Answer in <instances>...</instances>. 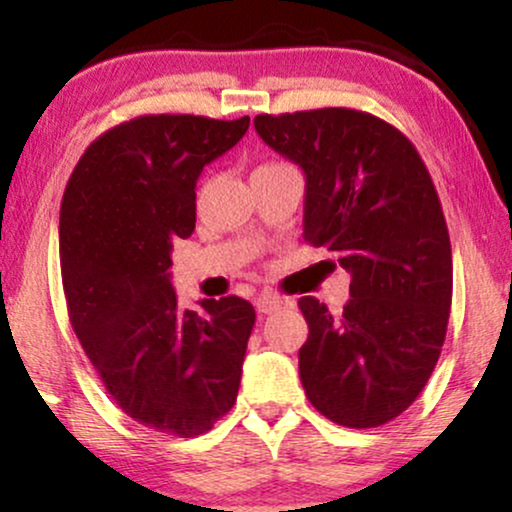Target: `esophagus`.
I'll use <instances>...</instances> for the list:
<instances>
[{"instance_id": "1", "label": "esophagus", "mask_w": 512, "mask_h": 512, "mask_svg": "<svg viewBox=\"0 0 512 512\" xmlns=\"http://www.w3.org/2000/svg\"><path fill=\"white\" fill-rule=\"evenodd\" d=\"M286 305H289V301H286V298H281V296H276V293H262V296L257 298V310H260V313H264V315L276 313V310L286 308Z\"/></svg>"}]
</instances>
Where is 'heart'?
Here are the masks:
<instances>
[{"label": "heart", "mask_w": 512, "mask_h": 512, "mask_svg": "<svg viewBox=\"0 0 512 512\" xmlns=\"http://www.w3.org/2000/svg\"><path fill=\"white\" fill-rule=\"evenodd\" d=\"M269 166H281V163H264V166H260V168H269Z\"/></svg>", "instance_id": "heart-1"}]
</instances>
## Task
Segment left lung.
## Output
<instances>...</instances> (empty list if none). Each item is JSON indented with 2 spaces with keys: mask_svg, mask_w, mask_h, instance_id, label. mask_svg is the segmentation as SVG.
Segmentation results:
<instances>
[{
  "mask_svg": "<svg viewBox=\"0 0 512 512\" xmlns=\"http://www.w3.org/2000/svg\"><path fill=\"white\" fill-rule=\"evenodd\" d=\"M255 129L303 168V238L351 274L339 315L298 301L305 395L339 426H383L421 395L448 332L452 250L431 175L397 127L363 110L257 115Z\"/></svg>",
  "mask_w": 512,
  "mask_h": 512,
  "instance_id": "left-lung-1",
  "label": "left lung"
}]
</instances>
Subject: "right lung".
Masks as SVG:
<instances>
[{
    "label": "right lung",
    "instance_id": "add662e5",
    "mask_svg": "<svg viewBox=\"0 0 512 512\" xmlns=\"http://www.w3.org/2000/svg\"><path fill=\"white\" fill-rule=\"evenodd\" d=\"M250 117L142 115L96 139L60 209L72 327L115 404L168 436L207 433L236 404L255 308L238 296L180 310L170 252L192 236L197 178Z\"/></svg>",
    "mask_w": 512,
    "mask_h": 512
}]
</instances>
